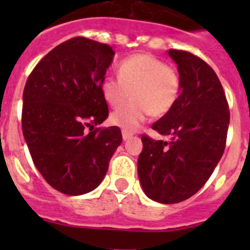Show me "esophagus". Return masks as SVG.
Segmentation results:
<instances>
[{
	"label": "esophagus",
	"mask_w": 250,
	"mask_h": 250,
	"mask_svg": "<svg viewBox=\"0 0 250 250\" xmlns=\"http://www.w3.org/2000/svg\"><path fill=\"white\" fill-rule=\"evenodd\" d=\"M133 137V133L130 132H127V130H122V138L123 140H128L129 138Z\"/></svg>",
	"instance_id": "1"
}]
</instances>
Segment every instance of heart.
Wrapping results in <instances>:
<instances>
[{"mask_svg":"<svg viewBox=\"0 0 250 250\" xmlns=\"http://www.w3.org/2000/svg\"><path fill=\"white\" fill-rule=\"evenodd\" d=\"M118 78L103 80L100 90L105 102L118 107L132 102L110 116V122L127 132H134L148 115L161 117L172 110L180 94L181 80L176 67L151 54H134L118 65Z\"/></svg>","mask_w":250,"mask_h":250,"instance_id":"heart-1","label":"heart"}]
</instances>
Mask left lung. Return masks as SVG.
<instances>
[{
	"label": "left lung",
	"instance_id": "1",
	"mask_svg": "<svg viewBox=\"0 0 250 250\" xmlns=\"http://www.w3.org/2000/svg\"><path fill=\"white\" fill-rule=\"evenodd\" d=\"M168 54L178 65L180 94L152 125L168 140L141 137L138 175L147 197L173 204L195 195L210 178L225 150L230 110L220 81L204 60L186 50Z\"/></svg>",
	"mask_w": 250,
	"mask_h": 250
}]
</instances>
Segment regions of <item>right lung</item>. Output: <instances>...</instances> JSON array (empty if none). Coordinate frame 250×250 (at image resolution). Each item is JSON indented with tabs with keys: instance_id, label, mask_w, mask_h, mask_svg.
Returning <instances> with one entry per match:
<instances>
[{
	"instance_id": "right-lung-1",
	"label": "right lung",
	"mask_w": 250,
	"mask_h": 250,
	"mask_svg": "<svg viewBox=\"0 0 250 250\" xmlns=\"http://www.w3.org/2000/svg\"><path fill=\"white\" fill-rule=\"evenodd\" d=\"M113 55L109 44L74 37L44 55L25 83L21 128L30 155L65 195L98 188L122 143L116 125L92 129L109 116L100 85Z\"/></svg>"
}]
</instances>
